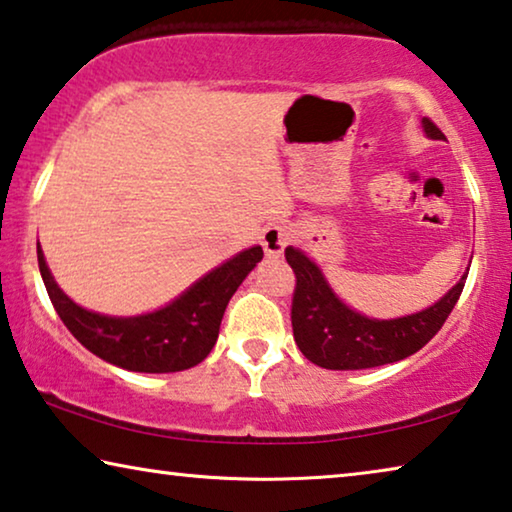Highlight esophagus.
Masks as SVG:
<instances>
[{"instance_id":"obj_1","label":"esophagus","mask_w":512,"mask_h":512,"mask_svg":"<svg viewBox=\"0 0 512 512\" xmlns=\"http://www.w3.org/2000/svg\"><path fill=\"white\" fill-rule=\"evenodd\" d=\"M289 243V230L285 225H269L262 234V246L266 257H280Z\"/></svg>"}]
</instances>
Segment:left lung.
<instances>
[{"instance_id": "8db88e82", "label": "left lung", "mask_w": 512, "mask_h": 512, "mask_svg": "<svg viewBox=\"0 0 512 512\" xmlns=\"http://www.w3.org/2000/svg\"><path fill=\"white\" fill-rule=\"evenodd\" d=\"M432 140H446L432 119H423ZM296 276L292 294V329L303 356L326 370H365L402 361L425 347L451 315L460 299L467 273L423 312L400 319H368L349 310L326 285L322 271L301 250H285Z\"/></svg>"}]
</instances>
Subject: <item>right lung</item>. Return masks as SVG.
<instances>
[{"label": "right lung", "instance_id": "add662e5", "mask_svg": "<svg viewBox=\"0 0 512 512\" xmlns=\"http://www.w3.org/2000/svg\"><path fill=\"white\" fill-rule=\"evenodd\" d=\"M36 255L57 315L91 354L133 372H179L209 356L227 303L264 257V250L259 246L243 250L197 280L167 308L142 317H105L80 308L50 276L41 246H36Z\"/></svg>", "mask_w": 512, "mask_h": 512}]
</instances>
